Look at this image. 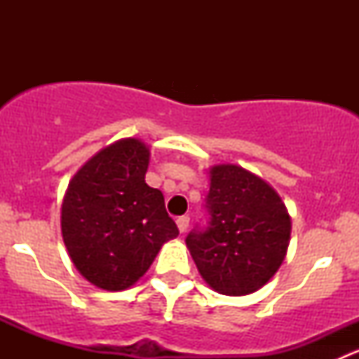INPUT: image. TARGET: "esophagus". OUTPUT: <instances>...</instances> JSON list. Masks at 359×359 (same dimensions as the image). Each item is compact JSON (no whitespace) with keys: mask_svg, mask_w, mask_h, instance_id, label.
I'll list each match as a JSON object with an SVG mask.
<instances>
[{"mask_svg":"<svg viewBox=\"0 0 359 359\" xmlns=\"http://www.w3.org/2000/svg\"><path fill=\"white\" fill-rule=\"evenodd\" d=\"M177 226H179L180 233H186L187 227H189V217L187 215L179 217V219H177Z\"/></svg>","mask_w":359,"mask_h":359,"instance_id":"obj_1","label":"esophagus"}]
</instances>
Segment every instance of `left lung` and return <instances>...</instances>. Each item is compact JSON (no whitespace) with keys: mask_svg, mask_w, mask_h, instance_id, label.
<instances>
[{"mask_svg":"<svg viewBox=\"0 0 359 359\" xmlns=\"http://www.w3.org/2000/svg\"><path fill=\"white\" fill-rule=\"evenodd\" d=\"M206 227L196 226L186 245L203 280L222 295L259 290L287 255L292 222L280 194L238 165L210 168Z\"/></svg>","mask_w":359,"mask_h":359,"instance_id":"1","label":"left lung"}]
</instances>
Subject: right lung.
<instances>
[{
    "label": "right lung",
    "instance_id": "1",
    "mask_svg": "<svg viewBox=\"0 0 359 359\" xmlns=\"http://www.w3.org/2000/svg\"><path fill=\"white\" fill-rule=\"evenodd\" d=\"M149 147L123 139L85 163L62 201V238L76 269L119 292L146 274L163 243L179 236L161 191L146 184Z\"/></svg>",
    "mask_w": 359,
    "mask_h": 359
}]
</instances>
